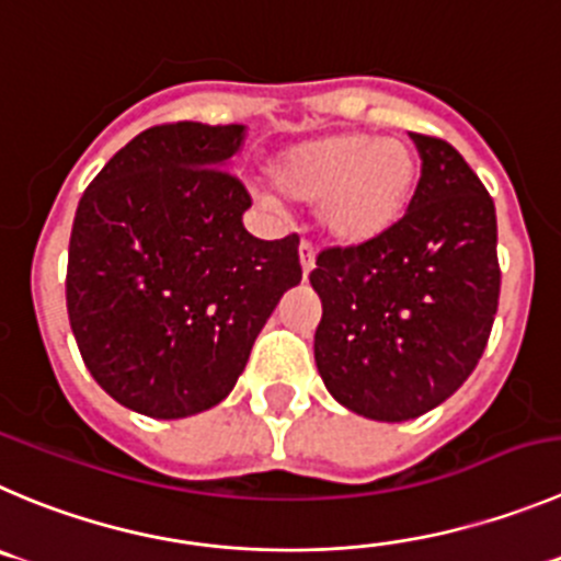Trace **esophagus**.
<instances>
[{
	"label": "esophagus",
	"mask_w": 561,
	"mask_h": 561,
	"mask_svg": "<svg viewBox=\"0 0 561 561\" xmlns=\"http://www.w3.org/2000/svg\"><path fill=\"white\" fill-rule=\"evenodd\" d=\"M300 264H302V277L311 275V270L317 266V253H313V248L308 242L300 244Z\"/></svg>",
	"instance_id": "obj_1"
}]
</instances>
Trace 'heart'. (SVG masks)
Returning <instances> with one entry per match:
<instances>
[{
    "label": "heart",
    "instance_id": "obj_1",
    "mask_svg": "<svg viewBox=\"0 0 561 561\" xmlns=\"http://www.w3.org/2000/svg\"><path fill=\"white\" fill-rule=\"evenodd\" d=\"M272 181L291 201L317 204L324 237L364 248L402 222L419 184V162L399 140L341 131L280 153Z\"/></svg>",
    "mask_w": 561,
    "mask_h": 561
}]
</instances>
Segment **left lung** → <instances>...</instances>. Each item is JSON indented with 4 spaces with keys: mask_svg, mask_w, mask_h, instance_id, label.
Segmentation results:
<instances>
[{
    "mask_svg": "<svg viewBox=\"0 0 561 561\" xmlns=\"http://www.w3.org/2000/svg\"><path fill=\"white\" fill-rule=\"evenodd\" d=\"M421 179L402 222L364 248H330L313 357L330 397L375 421H408L477 369L499 308L495 206L446 140L410 135Z\"/></svg>",
    "mask_w": 561,
    "mask_h": 561,
    "instance_id": "obj_1",
    "label": "left lung"
}]
</instances>
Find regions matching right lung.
<instances>
[{"label":"right lung","mask_w":561,"mask_h":561,"mask_svg":"<svg viewBox=\"0 0 561 561\" xmlns=\"http://www.w3.org/2000/svg\"><path fill=\"white\" fill-rule=\"evenodd\" d=\"M244 126L146 129L84 190L66 302L82 360L115 402L186 419L237 386L280 297L302 280L297 233H248L250 195L228 173Z\"/></svg>","instance_id":"1"}]
</instances>
